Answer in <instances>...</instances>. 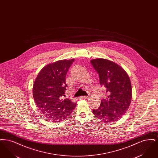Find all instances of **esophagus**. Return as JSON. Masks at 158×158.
<instances>
[{"instance_id":"obj_1","label":"esophagus","mask_w":158,"mask_h":158,"mask_svg":"<svg viewBox=\"0 0 158 158\" xmlns=\"http://www.w3.org/2000/svg\"><path fill=\"white\" fill-rule=\"evenodd\" d=\"M88 98H89L88 96H83V97H81V98H82V99H88Z\"/></svg>"}]
</instances>
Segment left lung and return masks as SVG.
Here are the masks:
<instances>
[{"instance_id":"1","label":"left lung","mask_w":158,"mask_h":158,"mask_svg":"<svg viewBox=\"0 0 158 158\" xmlns=\"http://www.w3.org/2000/svg\"><path fill=\"white\" fill-rule=\"evenodd\" d=\"M90 62L107 94V98L101 101L100 106L93 110V113L105 123L118 121L127 111L132 99L128 75L123 68L113 61L98 58Z\"/></svg>"}]
</instances>
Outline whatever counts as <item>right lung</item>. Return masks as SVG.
<instances>
[{"mask_svg":"<svg viewBox=\"0 0 158 158\" xmlns=\"http://www.w3.org/2000/svg\"><path fill=\"white\" fill-rule=\"evenodd\" d=\"M75 59L58 60L43 68L32 88L34 101L40 111L48 120L61 122L75 108L76 103L70 99H63L68 86L66 76Z\"/></svg>","mask_w":158,"mask_h":158,"instance_id":"obj_1","label":"right lung"}]
</instances>
